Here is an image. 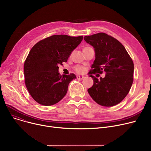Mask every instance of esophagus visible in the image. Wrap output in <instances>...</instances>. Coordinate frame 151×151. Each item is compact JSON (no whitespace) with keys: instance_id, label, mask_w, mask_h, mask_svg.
I'll return each instance as SVG.
<instances>
[{"instance_id":"esophagus-1","label":"esophagus","mask_w":151,"mask_h":151,"mask_svg":"<svg viewBox=\"0 0 151 151\" xmlns=\"http://www.w3.org/2000/svg\"><path fill=\"white\" fill-rule=\"evenodd\" d=\"M76 78L78 79V80H83V79L84 78V76H76Z\"/></svg>"}]
</instances>
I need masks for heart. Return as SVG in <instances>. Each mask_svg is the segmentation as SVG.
Segmentation results:
<instances>
[{"label": "heart", "instance_id": "heart-1", "mask_svg": "<svg viewBox=\"0 0 151 151\" xmlns=\"http://www.w3.org/2000/svg\"><path fill=\"white\" fill-rule=\"evenodd\" d=\"M86 47H84V48H86ZM74 70H75L76 73H81L84 71V68L83 66H81V65H76L74 67Z\"/></svg>", "mask_w": 151, "mask_h": 151}]
</instances>
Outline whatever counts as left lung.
<instances>
[{
  "label": "left lung",
  "mask_w": 151,
  "mask_h": 151,
  "mask_svg": "<svg viewBox=\"0 0 151 151\" xmlns=\"http://www.w3.org/2000/svg\"><path fill=\"white\" fill-rule=\"evenodd\" d=\"M84 40L94 47L96 59L89 72L93 84L88 91L100 105L113 106L121 102L129 92L133 81L134 64L122 44L115 38L100 32L84 37ZM99 80L92 75L102 74Z\"/></svg>",
  "instance_id": "1"
}]
</instances>
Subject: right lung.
Segmentation results:
<instances>
[{"label":"right lung","instance_id":"add662e5","mask_svg":"<svg viewBox=\"0 0 151 151\" xmlns=\"http://www.w3.org/2000/svg\"><path fill=\"white\" fill-rule=\"evenodd\" d=\"M83 37L54 35L37 42L24 64L25 84L31 97L39 104L51 106L66 95L73 73L60 75L59 65L66 62Z\"/></svg>","mask_w":151,"mask_h":151}]
</instances>
